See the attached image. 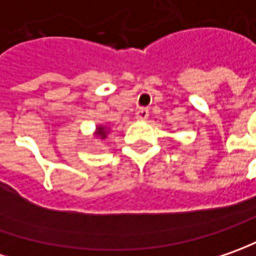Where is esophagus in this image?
Segmentation results:
<instances>
[{
  "label": "esophagus",
  "instance_id": "34e87169",
  "mask_svg": "<svg viewBox=\"0 0 256 256\" xmlns=\"http://www.w3.org/2000/svg\"><path fill=\"white\" fill-rule=\"evenodd\" d=\"M137 119L138 120H146L148 118V109H146V108H142V109H138L136 113Z\"/></svg>",
  "mask_w": 256,
  "mask_h": 256
}]
</instances>
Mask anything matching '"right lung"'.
<instances>
[{
  "label": "right lung",
  "instance_id": "obj_1",
  "mask_svg": "<svg viewBox=\"0 0 256 256\" xmlns=\"http://www.w3.org/2000/svg\"><path fill=\"white\" fill-rule=\"evenodd\" d=\"M98 134H99L102 138H104V137H106V130L103 128H98Z\"/></svg>",
  "mask_w": 256,
  "mask_h": 256
}]
</instances>
